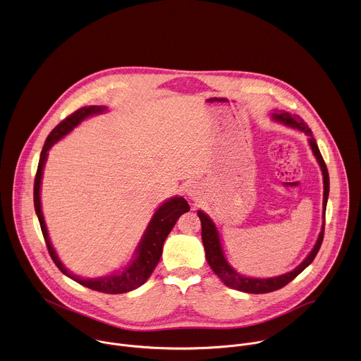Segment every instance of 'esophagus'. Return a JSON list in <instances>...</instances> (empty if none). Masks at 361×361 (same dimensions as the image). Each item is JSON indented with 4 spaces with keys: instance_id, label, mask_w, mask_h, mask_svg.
Segmentation results:
<instances>
[{
    "instance_id": "1",
    "label": "esophagus",
    "mask_w": 361,
    "mask_h": 361,
    "mask_svg": "<svg viewBox=\"0 0 361 361\" xmlns=\"http://www.w3.org/2000/svg\"><path fill=\"white\" fill-rule=\"evenodd\" d=\"M187 192H188V197H190L191 200H194V201L198 200V190H197V187H194V185L190 187Z\"/></svg>"
}]
</instances>
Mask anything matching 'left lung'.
<instances>
[{"label": "left lung", "instance_id": "8db88e82", "mask_svg": "<svg viewBox=\"0 0 361 361\" xmlns=\"http://www.w3.org/2000/svg\"><path fill=\"white\" fill-rule=\"evenodd\" d=\"M273 119L294 128L302 133H305L308 136V142L310 146L312 149L314 156L318 160V164L322 170V176H324V225H322V231L318 236V240L314 246V249L311 250V253L307 256V259L298 266L295 267L293 271L277 276V277H270V279H253V277H246L243 274H239L226 260L224 249H222V243H221V238H219V232L215 226V224L212 222V219L202 211H198V216L201 219V225H202V243L205 247V256H207V262L211 266V269L214 270V273L224 281L225 286L242 291V293H249V294H266V293H271L276 290L283 288L284 286H287L290 281H293L298 274H301L315 259V256L318 255L322 240H324V229H325V212H326V204H328V197H329V173H328V167L324 161V157L319 152V147L317 145V140L312 135V130L310 129V126L304 122L302 118H300L298 115H291L288 112H274Z\"/></svg>", "mask_w": 361, "mask_h": 361}]
</instances>
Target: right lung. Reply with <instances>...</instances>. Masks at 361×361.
Listing matches in <instances>:
<instances>
[{
  "mask_svg": "<svg viewBox=\"0 0 361 361\" xmlns=\"http://www.w3.org/2000/svg\"><path fill=\"white\" fill-rule=\"evenodd\" d=\"M106 111V106H98V105H90V106H82L77 109L74 114L67 116L64 121H61L46 137V142L43 145V149L40 152V159L37 164V171L35 177V184H33V204H35V211L40 224V229L49 250V255L57 269L67 276L68 279L74 280L75 283L105 294H123L132 290H136L142 284L147 281V279L152 276L153 270L156 269L161 253H163V245L171 229L174 228L177 219L184 214L190 211L188 202L183 197H173L167 200L164 204H161L154 215L152 216L135 253L133 259L128 266L111 276H104L98 279H82L78 277L73 273H70L64 264L59 260L56 250L51 246V242L49 239L47 228L43 219L42 214V205H40V184H42V174H43V167L47 159V152L50 147L59 142L61 137H64L67 133H70L78 123H81L85 118L98 115Z\"/></svg>",
  "mask_w": 361,
  "mask_h": 361,
  "instance_id": "add662e5",
  "label": "right lung"
}]
</instances>
